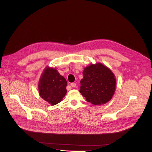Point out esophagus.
Listing matches in <instances>:
<instances>
[{
	"label": "esophagus",
	"mask_w": 152,
	"mask_h": 152,
	"mask_svg": "<svg viewBox=\"0 0 152 152\" xmlns=\"http://www.w3.org/2000/svg\"><path fill=\"white\" fill-rule=\"evenodd\" d=\"M70 86L73 87H76V84L75 83H71Z\"/></svg>",
	"instance_id": "obj_1"
}]
</instances>
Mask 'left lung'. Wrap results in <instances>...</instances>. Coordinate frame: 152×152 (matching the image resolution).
Here are the masks:
<instances>
[{"mask_svg":"<svg viewBox=\"0 0 152 152\" xmlns=\"http://www.w3.org/2000/svg\"><path fill=\"white\" fill-rule=\"evenodd\" d=\"M80 80V93L87 102L95 105L107 103L111 100L116 86L113 73L101 63L91 64L84 68Z\"/></svg>","mask_w":152,"mask_h":152,"instance_id":"1","label":"left lung"}]
</instances>
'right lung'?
Segmentation results:
<instances>
[{
  "label": "right lung",
  "mask_w": 152,
  "mask_h": 152,
  "mask_svg": "<svg viewBox=\"0 0 152 152\" xmlns=\"http://www.w3.org/2000/svg\"><path fill=\"white\" fill-rule=\"evenodd\" d=\"M67 82L56 68L47 66L39 82V91L41 98L51 105L61 102L66 94Z\"/></svg>",
  "instance_id": "add662e5"
}]
</instances>
